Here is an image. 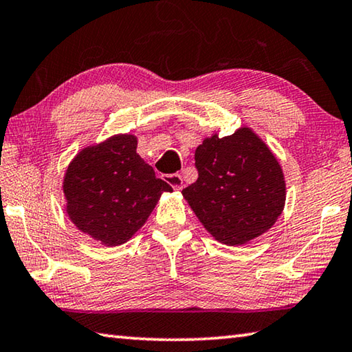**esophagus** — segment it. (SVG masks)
I'll use <instances>...</instances> for the list:
<instances>
[{
	"label": "esophagus",
	"mask_w": 352,
	"mask_h": 352,
	"mask_svg": "<svg viewBox=\"0 0 352 352\" xmlns=\"http://www.w3.org/2000/svg\"><path fill=\"white\" fill-rule=\"evenodd\" d=\"M165 181H166V184H170V186L175 188V190H182V187H184V181H182V176L181 175H168V176H165Z\"/></svg>",
	"instance_id": "34e87169"
}]
</instances>
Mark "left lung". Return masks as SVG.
Here are the masks:
<instances>
[{
  "label": "left lung",
  "mask_w": 352,
  "mask_h": 352,
  "mask_svg": "<svg viewBox=\"0 0 352 352\" xmlns=\"http://www.w3.org/2000/svg\"><path fill=\"white\" fill-rule=\"evenodd\" d=\"M195 160L199 176L182 196L219 243L248 244L280 218L286 202L285 175L252 128L206 138L196 148Z\"/></svg>",
  "instance_id": "left-lung-1"
}]
</instances>
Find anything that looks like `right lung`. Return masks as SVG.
Here are the masks:
<instances>
[{"label": "right lung", "instance_id": "add662e5", "mask_svg": "<svg viewBox=\"0 0 352 352\" xmlns=\"http://www.w3.org/2000/svg\"><path fill=\"white\" fill-rule=\"evenodd\" d=\"M134 134H116L77 153L63 177L66 213L85 235L114 248L126 243L173 192L138 154Z\"/></svg>", "mask_w": 352, "mask_h": 352}]
</instances>
